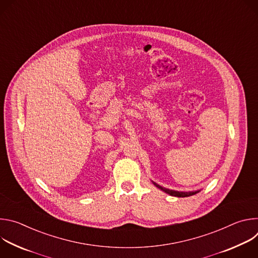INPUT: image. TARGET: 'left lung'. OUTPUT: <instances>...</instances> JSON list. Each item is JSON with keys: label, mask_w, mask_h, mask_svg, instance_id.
<instances>
[{"label": "left lung", "mask_w": 258, "mask_h": 258, "mask_svg": "<svg viewBox=\"0 0 258 258\" xmlns=\"http://www.w3.org/2000/svg\"><path fill=\"white\" fill-rule=\"evenodd\" d=\"M154 185L156 187H158L159 189H161L162 191H164L165 193H167V194H169L171 196H175V197H188V196H192V195L198 193V191H195V192H177V191H172V190H168V189L162 188V187L158 186L157 183H155V182H154Z\"/></svg>", "instance_id": "1"}]
</instances>
